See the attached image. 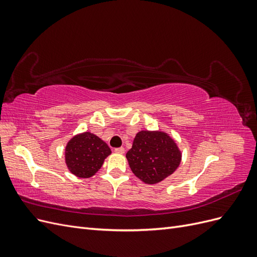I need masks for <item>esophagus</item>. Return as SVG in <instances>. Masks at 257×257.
<instances>
[{"label": "esophagus", "instance_id": "34e87169", "mask_svg": "<svg viewBox=\"0 0 257 257\" xmlns=\"http://www.w3.org/2000/svg\"><path fill=\"white\" fill-rule=\"evenodd\" d=\"M114 152H115V153H119V154H123L124 152H125V149H124L123 147L115 148V149H114Z\"/></svg>", "mask_w": 257, "mask_h": 257}]
</instances>
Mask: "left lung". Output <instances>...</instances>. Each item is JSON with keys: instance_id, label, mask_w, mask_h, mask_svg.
<instances>
[{"instance_id": "8db88e82", "label": "left lung", "mask_w": 257, "mask_h": 257, "mask_svg": "<svg viewBox=\"0 0 257 257\" xmlns=\"http://www.w3.org/2000/svg\"><path fill=\"white\" fill-rule=\"evenodd\" d=\"M134 175L148 184H155L172 175L180 165L181 151L174 139L161 131H141L126 153Z\"/></svg>"}]
</instances>
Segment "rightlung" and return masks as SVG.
<instances>
[{
    "instance_id": "add662e5",
    "label": "right lung",
    "mask_w": 257,
    "mask_h": 257,
    "mask_svg": "<svg viewBox=\"0 0 257 257\" xmlns=\"http://www.w3.org/2000/svg\"><path fill=\"white\" fill-rule=\"evenodd\" d=\"M110 153V148L102 139L90 132H84L67 143L65 163L73 175L90 178L98 172Z\"/></svg>"
}]
</instances>
